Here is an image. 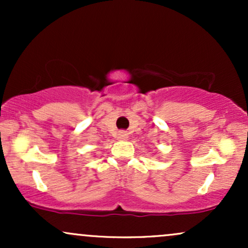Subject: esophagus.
Here are the masks:
<instances>
[{
  "label": "esophagus",
  "instance_id": "34e87169",
  "mask_svg": "<svg viewBox=\"0 0 248 248\" xmlns=\"http://www.w3.org/2000/svg\"><path fill=\"white\" fill-rule=\"evenodd\" d=\"M118 139L121 141H126L128 139V134L126 132H119L118 133Z\"/></svg>",
  "mask_w": 248,
  "mask_h": 248
}]
</instances>
